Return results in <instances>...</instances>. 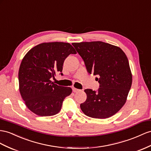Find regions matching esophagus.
Wrapping results in <instances>:
<instances>
[{
	"instance_id": "esophagus-1",
	"label": "esophagus",
	"mask_w": 151,
	"mask_h": 151,
	"mask_svg": "<svg viewBox=\"0 0 151 151\" xmlns=\"http://www.w3.org/2000/svg\"><path fill=\"white\" fill-rule=\"evenodd\" d=\"M81 90L80 89H78V88H76L75 87H73V91L74 92H80Z\"/></svg>"
}]
</instances>
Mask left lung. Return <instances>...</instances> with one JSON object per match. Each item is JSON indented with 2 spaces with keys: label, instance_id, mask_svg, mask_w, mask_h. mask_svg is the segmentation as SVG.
Instances as JSON below:
<instances>
[{
  "label": "left lung",
  "instance_id": "obj_1",
  "mask_svg": "<svg viewBox=\"0 0 151 151\" xmlns=\"http://www.w3.org/2000/svg\"><path fill=\"white\" fill-rule=\"evenodd\" d=\"M82 58L90 74L97 75V91L86 89V101L80 104L86 115L106 119L114 115L124 105L132 83L128 59L117 46L102 41L72 44Z\"/></svg>",
  "mask_w": 151,
  "mask_h": 151
}]
</instances>
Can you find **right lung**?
<instances>
[{
    "label": "right lung",
    "mask_w": 151,
    "mask_h": 151,
    "mask_svg": "<svg viewBox=\"0 0 151 151\" xmlns=\"http://www.w3.org/2000/svg\"><path fill=\"white\" fill-rule=\"evenodd\" d=\"M76 53L70 44L63 42H43L27 53L19 69V88L26 106L33 113L42 117L59 112L72 89L57 86L51 78L56 73L63 75L65 59Z\"/></svg>",
    "instance_id": "obj_1"
}]
</instances>
